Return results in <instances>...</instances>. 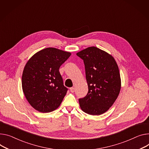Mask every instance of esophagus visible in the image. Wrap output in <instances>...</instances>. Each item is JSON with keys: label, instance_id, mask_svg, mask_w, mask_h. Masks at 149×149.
I'll list each match as a JSON object with an SVG mask.
<instances>
[{"label": "esophagus", "instance_id": "esophagus-1", "mask_svg": "<svg viewBox=\"0 0 149 149\" xmlns=\"http://www.w3.org/2000/svg\"><path fill=\"white\" fill-rule=\"evenodd\" d=\"M70 90L71 93H74V91H75V88L74 87H72V88H70Z\"/></svg>", "mask_w": 149, "mask_h": 149}]
</instances>
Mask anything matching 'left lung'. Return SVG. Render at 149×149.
<instances>
[{"instance_id":"left-lung-1","label":"left lung","mask_w":149,"mask_h":149,"mask_svg":"<svg viewBox=\"0 0 149 149\" xmlns=\"http://www.w3.org/2000/svg\"><path fill=\"white\" fill-rule=\"evenodd\" d=\"M83 60L88 86L86 95L79 99L81 109L91 115L107 111L120 93L121 81L119 68L113 57L95 47L76 54Z\"/></svg>"}]
</instances>
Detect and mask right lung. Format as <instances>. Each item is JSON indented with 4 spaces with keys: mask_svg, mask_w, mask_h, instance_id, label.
I'll return each mask as SVG.
<instances>
[{
    "mask_svg": "<svg viewBox=\"0 0 149 149\" xmlns=\"http://www.w3.org/2000/svg\"><path fill=\"white\" fill-rule=\"evenodd\" d=\"M71 54L54 48L36 53L28 61L22 76V88L30 104L42 113L58 108L68 89L59 72Z\"/></svg>",
    "mask_w": 149,
    "mask_h": 149,
    "instance_id": "1",
    "label": "right lung"
}]
</instances>
